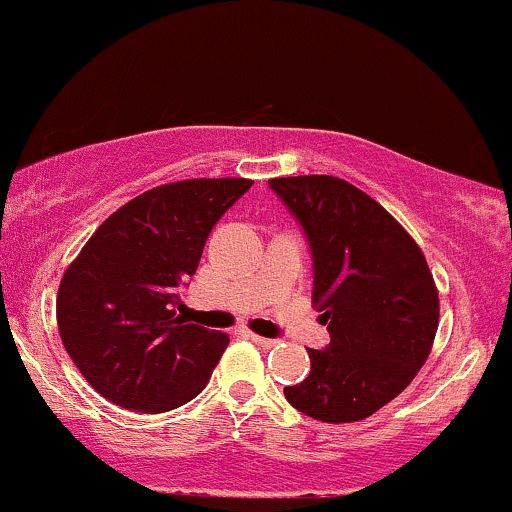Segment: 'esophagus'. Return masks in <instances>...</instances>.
Wrapping results in <instances>:
<instances>
[{
  "label": "esophagus",
  "mask_w": 512,
  "mask_h": 512,
  "mask_svg": "<svg viewBox=\"0 0 512 512\" xmlns=\"http://www.w3.org/2000/svg\"><path fill=\"white\" fill-rule=\"evenodd\" d=\"M250 340L255 342V345H260V347H274L277 345V340H272V338H262V335H255V333H250Z\"/></svg>",
  "instance_id": "esophagus-1"
}]
</instances>
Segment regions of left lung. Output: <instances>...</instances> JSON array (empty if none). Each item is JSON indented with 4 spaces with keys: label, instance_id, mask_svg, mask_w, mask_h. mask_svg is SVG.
<instances>
[{
    "label": "left lung",
    "instance_id": "left-lung-1",
    "mask_svg": "<svg viewBox=\"0 0 512 512\" xmlns=\"http://www.w3.org/2000/svg\"><path fill=\"white\" fill-rule=\"evenodd\" d=\"M313 252V303L330 330L311 374L284 396L320 423H357L420 372L440 323L423 250L379 201L330 174L269 179Z\"/></svg>",
    "mask_w": 512,
    "mask_h": 512
}]
</instances>
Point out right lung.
Listing matches in <instances>:
<instances>
[{"label": "right lung", "instance_id": "1", "mask_svg": "<svg viewBox=\"0 0 512 512\" xmlns=\"http://www.w3.org/2000/svg\"><path fill=\"white\" fill-rule=\"evenodd\" d=\"M252 179H182L111 213L60 279L58 330L67 355L106 401L165 413L204 391L228 335L177 316L218 218Z\"/></svg>", "mask_w": 512, "mask_h": 512}]
</instances>
